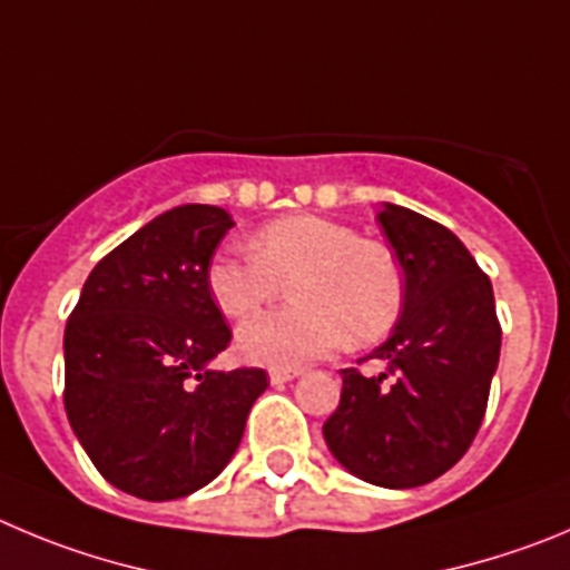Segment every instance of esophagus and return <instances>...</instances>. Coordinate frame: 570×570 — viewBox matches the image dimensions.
<instances>
[{"instance_id": "esophagus-1", "label": "esophagus", "mask_w": 570, "mask_h": 570, "mask_svg": "<svg viewBox=\"0 0 570 570\" xmlns=\"http://www.w3.org/2000/svg\"><path fill=\"white\" fill-rule=\"evenodd\" d=\"M301 374V368H269V382H273V385H284V382L295 380V376Z\"/></svg>"}]
</instances>
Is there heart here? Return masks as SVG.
Wrapping results in <instances>:
<instances>
[{"label": "heart", "instance_id": "1", "mask_svg": "<svg viewBox=\"0 0 570 570\" xmlns=\"http://www.w3.org/2000/svg\"><path fill=\"white\" fill-rule=\"evenodd\" d=\"M253 253L219 249L205 269L213 303L227 317H247L292 281L295 306L244 323L236 348L244 360L297 368L343 340L368 345L396 326L405 306V273L396 255L343 222L297 213L255 230Z\"/></svg>", "mask_w": 570, "mask_h": 570}]
</instances>
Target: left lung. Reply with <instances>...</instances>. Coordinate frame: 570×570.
I'll list each match as a JSON object with an SVG mask.
<instances>
[{
  "label": "left lung",
  "mask_w": 570,
  "mask_h": 570,
  "mask_svg": "<svg viewBox=\"0 0 570 570\" xmlns=\"http://www.w3.org/2000/svg\"><path fill=\"white\" fill-rule=\"evenodd\" d=\"M376 219L405 273V306L365 357L385 363L380 376L340 371L343 393L323 439L351 475L413 489L470 450L501 357V323L492 284L455 233L391 202Z\"/></svg>",
  "instance_id": "left-lung-1"
}]
</instances>
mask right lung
I'll return each mask as SVG.
<instances>
[{
	"label": "right lung",
	"instance_id": "right-lung-1",
	"mask_svg": "<svg viewBox=\"0 0 570 570\" xmlns=\"http://www.w3.org/2000/svg\"><path fill=\"white\" fill-rule=\"evenodd\" d=\"M233 227L213 205H179L95 264L63 332V407L111 487L177 501L230 464L261 368L210 371L230 343L205 269Z\"/></svg>",
	"mask_w": 570,
	"mask_h": 570
}]
</instances>
